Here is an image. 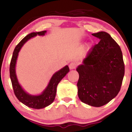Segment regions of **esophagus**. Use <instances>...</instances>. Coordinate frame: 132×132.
I'll return each mask as SVG.
<instances>
[{"label":"esophagus","mask_w":132,"mask_h":132,"mask_svg":"<svg viewBox=\"0 0 132 132\" xmlns=\"http://www.w3.org/2000/svg\"><path fill=\"white\" fill-rule=\"evenodd\" d=\"M77 66V64L76 62H71V63L69 64V69H75L76 68Z\"/></svg>","instance_id":"34e87169"}]
</instances>
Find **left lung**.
Here are the masks:
<instances>
[{
    "label": "left lung",
    "mask_w": 132,
    "mask_h": 132,
    "mask_svg": "<svg viewBox=\"0 0 132 132\" xmlns=\"http://www.w3.org/2000/svg\"><path fill=\"white\" fill-rule=\"evenodd\" d=\"M99 42L87 53L77 68L79 78L78 94L82 102L101 107L116 97L125 73L123 55L119 45L105 31L93 33Z\"/></svg>",
    "instance_id": "8db88e82"
}]
</instances>
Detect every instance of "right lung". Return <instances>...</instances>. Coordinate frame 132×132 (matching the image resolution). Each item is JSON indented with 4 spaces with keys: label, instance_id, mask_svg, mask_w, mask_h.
<instances>
[{
    "label": "right lung",
    "instance_id": "1",
    "mask_svg": "<svg viewBox=\"0 0 132 132\" xmlns=\"http://www.w3.org/2000/svg\"><path fill=\"white\" fill-rule=\"evenodd\" d=\"M46 33V31L33 32L28 34L24 38H23L15 48L10 64V78L11 79L15 95L20 102L23 103L24 105L30 108L35 109L45 108L50 105L51 103L53 102L55 99L56 94L57 84L69 71L68 66H65L60 71L56 72L51 77L47 87L40 95H34L27 93L23 90L22 86L19 84L15 71L16 60H17L19 51H20L21 48L23 46L24 44L30 38L35 37L37 35L40 36H44Z\"/></svg>",
    "mask_w": 132,
    "mask_h": 132
}]
</instances>
